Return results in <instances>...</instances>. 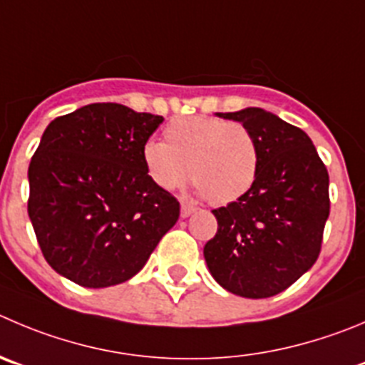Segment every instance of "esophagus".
I'll return each mask as SVG.
<instances>
[{
  "mask_svg": "<svg viewBox=\"0 0 365 365\" xmlns=\"http://www.w3.org/2000/svg\"><path fill=\"white\" fill-rule=\"evenodd\" d=\"M195 210H197V207L193 206V204L180 202V217H182V218H186V217H190L192 213H195Z\"/></svg>",
  "mask_w": 365,
  "mask_h": 365,
  "instance_id": "esophagus-1",
  "label": "esophagus"
}]
</instances>
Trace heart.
I'll use <instances>...</instances> for the list:
<instances>
[{"label":"heart","mask_w":365,"mask_h":365,"mask_svg":"<svg viewBox=\"0 0 365 365\" xmlns=\"http://www.w3.org/2000/svg\"><path fill=\"white\" fill-rule=\"evenodd\" d=\"M165 143L148 140L141 161L158 188H179L188 173L199 195L213 204L240 200L255 185L259 154L244 125L215 116H185L165 127Z\"/></svg>","instance_id":"1"}]
</instances>
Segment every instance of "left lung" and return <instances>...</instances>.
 <instances>
[{
  "label": "left lung",
  "instance_id": "1",
  "mask_svg": "<svg viewBox=\"0 0 365 365\" xmlns=\"http://www.w3.org/2000/svg\"><path fill=\"white\" fill-rule=\"evenodd\" d=\"M255 136L259 165L252 188L213 210L217 235L204 245L207 269L227 292L276 296L319 258L329 215V177L308 134L259 107L217 113Z\"/></svg>",
  "mask_w": 365,
  "mask_h": 365
}]
</instances>
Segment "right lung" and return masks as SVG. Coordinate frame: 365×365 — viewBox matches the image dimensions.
<instances>
[{"label":"right lung","instance_id":"right-lung-1","mask_svg":"<svg viewBox=\"0 0 365 365\" xmlns=\"http://www.w3.org/2000/svg\"><path fill=\"white\" fill-rule=\"evenodd\" d=\"M163 116L89 103L44 130L29 166V217L51 269L86 289L136 276L179 218L141 147Z\"/></svg>","mask_w":365,"mask_h":365}]
</instances>
